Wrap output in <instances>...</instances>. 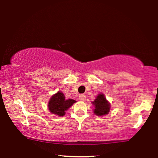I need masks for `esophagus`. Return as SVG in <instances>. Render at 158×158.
Masks as SVG:
<instances>
[{"mask_svg":"<svg viewBox=\"0 0 158 158\" xmlns=\"http://www.w3.org/2000/svg\"><path fill=\"white\" fill-rule=\"evenodd\" d=\"M79 100L84 102V101L85 100V99H86V97H85V95L81 94V95H80L79 96Z\"/></svg>","mask_w":158,"mask_h":158,"instance_id":"34e87169","label":"esophagus"}]
</instances>
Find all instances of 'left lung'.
Wrapping results in <instances>:
<instances>
[{"label":"left lung","mask_w":158,"mask_h":158,"mask_svg":"<svg viewBox=\"0 0 158 158\" xmlns=\"http://www.w3.org/2000/svg\"><path fill=\"white\" fill-rule=\"evenodd\" d=\"M92 104L94 106L93 112L98 116H103L105 115H107L110 111V103L106 100L102 93H100L96 96L95 100L92 102Z\"/></svg>","instance_id":"1"}]
</instances>
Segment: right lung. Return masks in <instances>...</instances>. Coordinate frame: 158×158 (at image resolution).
Listing matches in <instances>:
<instances>
[{
    "label": "right lung",
    "mask_w": 158,
    "mask_h": 158,
    "mask_svg": "<svg viewBox=\"0 0 158 158\" xmlns=\"http://www.w3.org/2000/svg\"><path fill=\"white\" fill-rule=\"evenodd\" d=\"M76 102V100L73 99L65 100L63 92L58 91L49 99L48 102V109L52 114L58 116H63L65 114V111Z\"/></svg>",
    "instance_id": "add662e5"
}]
</instances>
